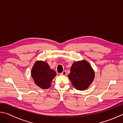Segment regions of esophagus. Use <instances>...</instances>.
Segmentation results:
<instances>
[{
    "mask_svg": "<svg viewBox=\"0 0 123 123\" xmlns=\"http://www.w3.org/2000/svg\"><path fill=\"white\" fill-rule=\"evenodd\" d=\"M61 75H64V76H66L67 75V72L66 70H64V71L62 72L61 73Z\"/></svg>",
    "mask_w": 123,
    "mask_h": 123,
    "instance_id": "34e87169",
    "label": "esophagus"
}]
</instances>
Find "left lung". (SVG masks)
<instances>
[{"instance_id": "1", "label": "left lung", "mask_w": 123, "mask_h": 123, "mask_svg": "<svg viewBox=\"0 0 123 123\" xmlns=\"http://www.w3.org/2000/svg\"><path fill=\"white\" fill-rule=\"evenodd\" d=\"M68 78L75 88L83 91L88 88L94 80V72L87 61H78L73 64Z\"/></svg>"}]
</instances>
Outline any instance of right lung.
Segmentation results:
<instances>
[{
  "label": "right lung",
  "instance_id": "add662e5",
  "mask_svg": "<svg viewBox=\"0 0 123 123\" xmlns=\"http://www.w3.org/2000/svg\"><path fill=\"white\" fill-rule=\"evenodd\" d=\"M56 75V72L50 68L48 64L43 61H37L31 70V75L35 83L42 89L50 87Z\"/></svg>",
  "mask_w": 123,
  "mask_h": 123
}]
</instances>
